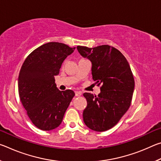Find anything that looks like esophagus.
Here are the masks:
<instances>
[{"label": "esophagus", "instance_id": "1", "mask_svg": "<svg viewBox=\"0 0 161 161\" xmlns=\"http://www.w3.org/2000/svg\"><path fill=\"white\" fill-rule=\"evenodd\" d=\"M81 95V92H75V96L76 97H80Z\"/></svg>", "mask_w": 161, "mask_h": 161}]
</instances>
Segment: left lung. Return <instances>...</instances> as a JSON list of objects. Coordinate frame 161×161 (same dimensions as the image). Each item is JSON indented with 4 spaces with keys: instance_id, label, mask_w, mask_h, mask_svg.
Listing matches in <instances>:
<instances>
[{
    "instance_id": "left-lung-1",
    "label": "left lung",
    "mask_w": 161,
    "mask_h": 161,
    "mask_svg": "<svg viewBox=\"0 0 161 161\" xmlns=\"http://www.w3.org/2000/svg\"><path fill=\"white\" fill-rule=\"evenodd\" d=\"M77 49L90 60L92 78L102 84L98 96L83 94L87 102L84 122L95 131H105L115 126L130 107L135 86L131 69L121 52L108 45Z\"/></svg>"
}]
</instances>
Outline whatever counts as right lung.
<instances>
[{"mask_svg": "<svg viewBox=\"0 0 161 161\" xmlns=\"http://www.w3.org/2000/svg\"><path fill=\"white\" fill-rule=\"evenodd\" d=\"M61 42L40 46L29 54L18 77V92L30 119L38 129L50 130L62 123L75 92L59 90L54 77L64 59L75 51Z\"/></svg>", "mask_w": 161, "mask_h": 161, "instance_id": "right-lung-1", "label": "right lung"}]
</instances>
